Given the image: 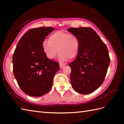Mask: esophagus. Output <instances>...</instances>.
Here are the masks:
<instances>
[{"mask_svg": "<svg viewBox=\"0 0 124 124\" xmlns=\"http://www.w3.org/2000/svg\"><path fill=\"white\" fill-rule=\"evenodd\" d=\"M59 66H60V68H63V67H64V66H65V65L63 64V63H60Z\"/></svg>", "mask_w": 124, "mask_h": 124, "instance_id": "1", "label": "esophagus"}]
</instances>
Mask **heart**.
<instances>
[{
  "instance_id": "obj_1",
  "label": "heart",
  "mask_w": 124,
  "mask_h": 124,
  "mask_svg": "<svg viewBox=\"0 0 124 124\" xmlns=\"http://www.w3.org/2000/svg\"><path fill=\"white\" fill-rule=\"evenodd\" d=\"M79 47V40L76 36L63 31L53 32L50 35L49 40H44L42 43L43 51L48 58H55L58 52L61 61L76 57Z\"/></svg>"
}]
</instances>
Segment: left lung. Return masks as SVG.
I'll return each instance as SVG.
<instances>
[{
    "label": "left lung",
    "mask_w": 124,
    "mask_h": 124,
    "mask_svg": "<svg viewBox=\"0 0 124 124\" xmlns=\"http://www.w3.org/2000/svg\"><path fill=\"white\" fill-rule=\"evenodd\" d=\"M68 31L76 36L80 43L76 59L69 64L71 85L77 93L88 94L104 81L110 62L108 48L91 28H70Z\"/></svg>",
    "instance_id": "1"
}]
</instances>
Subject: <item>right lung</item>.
<instances>
[{"label": "right lung", "instance_id": "add662e5", "mask_svg": "<svg viewBox=\"0 0 124 124\" xmlns=\"http://www.w3.org/2000/svg\"><path fill=\"white\" fill-rule=\"evenodd\" d=\"M53 27L29 30L22 37L13 55V70L22 91L32 97L44 95L50 91L59 63L48 59L42 47L43 41Z\"/></svg>", "mask_w": 124, "mask_h": 124}]
</instances>
